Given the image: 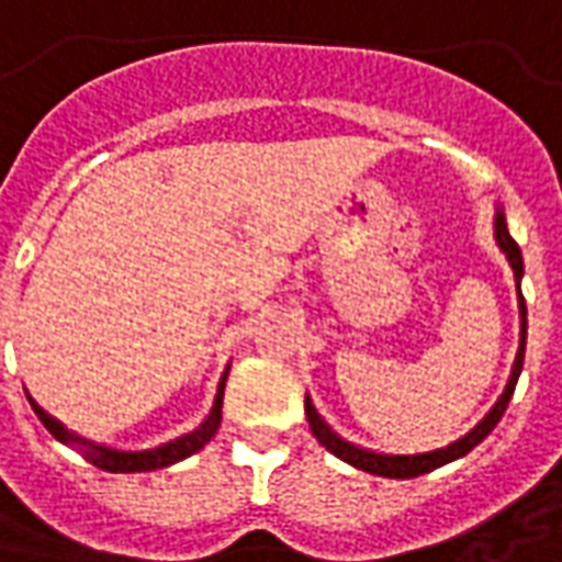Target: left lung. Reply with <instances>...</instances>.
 <instances>
[{
  "mask_svg": "<svg viewBox=\"0 0 562 562\" xmlns=\"http://www.w3.org/2000/svg\"><path fill=\"white\" fill-rule=\"evenodd\" d=\"M496 244L499 249L506 252L508 265L515 270V282H518V294H520V277H524V258H520V249L518 244L512 240V234H508V225H506V216L503 213H496ZM524 340H527V306H524V294H520V349H518V358H515V367H512V376H508V385L503 391V397L496 401V406L491 413L484 415L482 422L472 427L470 434L458 439V442H451L448 448H436V451H427V454H376V451H367V448H358L352 442H346L340 436L330 430L328 424L318 418V413L313 409V403L310 397L304 401V409H306V422H310V430L316 436L322 446L328 448L330 454H337L340 460L346 463H352L358 470L364 472H373V475H385V479H415V475H424V472L436 470V467H442L448 460H458L463 458L467 451L482 442L484 436L491 434L496 427V422L503 418L506 413L508 401H512V394H515V385H518V376H520V367H524Z\"/></svg>",
  "mask_w": 562,
  "mask_h": 562,
  "instance_id": "8db88e82",
  "label": "left lung"
}]
</instances>
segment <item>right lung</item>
Here are the masks:
<instances>
[{"mask_svg":"<svg viewBox=\"0 0 562 562\" xmlns=\"http://www.w3.org/2000/svg\"><path fill=\"white\" fill-rule=\"evenodd\" d=\"M228 376V373H225ZM225 376L220 382V391H216V401H213V409H210L207 422L201 424L198 430L192 434L180 436V439H173V442H165V446L153 448V451H114V448H102V446H92L87 439H80V436L68 434L66 427L59 422H54L50 415L38 409L35 403H32V409L35 415L42 418V424L50 430V434L59 439V442H80V446H87V458L99 467V470H108V472H149V470H161V467H168V463H177V460L189 458V454H195L201 448L207 446L213 434L220 430V422H222V394H225Z\"/></svg>","mask_w":562,"mask_h":562,"instance_id":"right-lung-1","label":"right lung"}]
</instances>
